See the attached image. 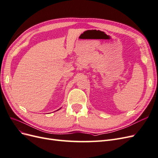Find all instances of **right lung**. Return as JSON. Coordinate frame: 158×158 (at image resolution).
Returning <instances> with one entry per match:
<instances>
[{
	"instance_id": "1",
	"label": "right lung",
	"mask_w": 158,
	"mask_h": 158,
	"mask_svg": "<svg viewBox=\"0 0 158 158\" xmlns=\"http://www.w3.org/2000/svg\"><path fill=\"white\" fill-rule=\"evenodd\" d=\"M60 109H61V108H60ZM59 109H58V110H59Z\"/></svg>"
}]
</instances>
